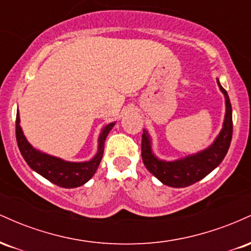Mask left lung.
<instances>
[{
	"instance_id": "left-lung-1",
	"label": "left lung",
	"mask_w": 251,
	"mask_h": 251,
	"mask_svg": "<svg viewBox=\"0 0 251 251\" xmlns=\"http://www.w3.org/2000/svg\"><path fill=\"white\" fill-rule=\"evenodd\" d=\"M221 91L226 97V113L224 125L220 135L209 149L201 153L190 155L185 159L176 162H163L157 159L151 152L148 133L144 132L142 135V158L144 165L154 177L165 185L172 188H185L196 181L203 179L212 170L217 168L226 157L232 138V108L226 91L221 86Z\"/></svg>"
}]
</instances>
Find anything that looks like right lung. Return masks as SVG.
I'll list each match as a JSON object with an SVG mask.
<instances>
[{"instance_id":"1","label":"right lung","mask_w":251,"mask_h":251,"mask_svg":"<svg viewBox=\"0 0 251 251\" xmlns=\"http://www.w3.org/2000/svg\"><path fill=\"white\" fill-rule=\"evenodd\" d=\"M114 126V123L108 124L102 128L99 139V150L96 157L92 160L86 163H68L63 162L59 158L51 157V155L41 153L31 148L29 143L25 140L22 129L20 127L19 113L16 114V140L20 152L22 157L27 162L34 171L40 174L46 179L51 181L57 186L61 188H77L88 181L96 174L98 166H99L103 154V148H105V140L108 132Z\"/></svg>"}]
</instances>
